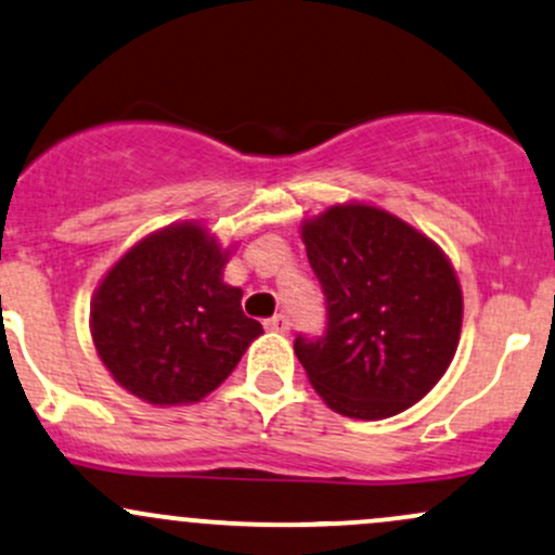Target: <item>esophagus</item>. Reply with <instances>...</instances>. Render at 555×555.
I'll use <instances>...</instances> for the list:
<instances>
[{"mask_svg": "<svg viewBox=\"0 0 555 555\" xmlns=\"http://www.w3.org/2000/svg\"><path fill=\"white\" fill-rule=\"evenodd\" d=\"M263 326L268 328V332H289V319H287V315H282V313H279V315H271V319H266L263 321Z\"/></svg>", "mask_w": 555, "mask_h": 555, "instance_id": "1", "label": "esophagus"}]
</instances>
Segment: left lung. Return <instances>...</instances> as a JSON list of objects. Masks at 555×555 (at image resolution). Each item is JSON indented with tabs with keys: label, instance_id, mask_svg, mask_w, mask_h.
<instances>
[{
	"label": "left lung",
	"instance_id": "obj_1",
	"mask_svg": "<svg viewBox=\"0 0 555 555\" xmlns=\"http://www.w3.org/2000/svg\"><path fill=\"white\" fill-rule=\"evenodd\" d=\"M326 295L324 337L295 339L332 411L379 422L442 379L464 321L459 276L429 236L366 203L332 205L300 229Z\"/></svg>",
	"mask_w": 555,
	"mask_h": 555
}]
</instances>
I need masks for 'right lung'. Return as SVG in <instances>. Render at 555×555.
<instances>
[{
	"mask_svg": "<svg viewBox=\"0 0 555 555\" xmlns=\"http://www.w3.org/2000/svg\"><path fill=\"white\" fill-rule=\"evenodd\" d=\"M229 255L203 223L184 221L152 231L109 268L89 326L120 387L152 405H186L236 369L263 326L223 282Z\"/></svg>",
	"mask_w": 555,
	"mask_h": 555,
	"instance_id": "add662e5",
	"label": "right lung"
}]
</instances>
